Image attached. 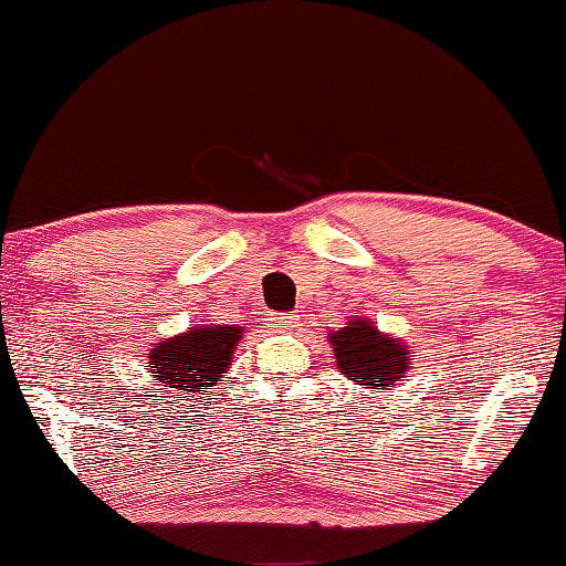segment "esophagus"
I'll return each mask as SVG.
<instances>
[{
	"instance_id": "34e87169",
	"label": "esophagus",
	"mask_w": 566,
	"mask_h": 566,
	"mask_svg": "<svg viewBox=\"0 0 566 566\" xmlns=\"http://www.w3.org/2000/svg\"><path fill=\"white\" fill-rule=\"evenodd\" d=\"M273 325L277 331H293L298 325V315L295 313H281L273 318Z\"/></svg>"
}]
</instances>
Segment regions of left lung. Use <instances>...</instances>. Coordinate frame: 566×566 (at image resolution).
<instances>
[{
	"label": "left lung",
	"mask_w": 566,
	"mask_h": 566,
	"mask_svg": "<svg viewBox=\"0 0 566 566\" xmlns=\"http://www.w3.org/2000/svg\"><path fill=\"white\" fill-rule=\"evenodd\" d=\"M333 358L338 370L355 385L370 390H390L412 368L408 345L378 331L368 318H355L331 333Z\"/></svg>",
	"instance_id": "obj_1"
}]
</instances>
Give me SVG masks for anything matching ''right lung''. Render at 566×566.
I'll use <instances>...</instances> for the list:
<instances>
[{
    "label": "right lung",
    "instance_id": "1",
    "mask_svg": "<svg viewBox=\"0 0 566 566\" xmlns=\"http://www.w3.org/2000/svg\"><path fill=\"white\" fill-rule=\"evenodd\" d=\"M241 325H198L174 338H164L148 353L146 370L166 390L186 398L208 395L221 375L231 368L233 350L243 338ZM201 400V398H198Z\"/></svg>",
    "mask_w": 566,
    "mask_h": 566
}]
</instances>
